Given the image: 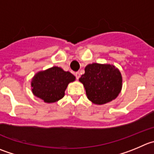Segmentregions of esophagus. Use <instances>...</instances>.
Returning a JSON list of instances; mask_svg holds the SVG:
<instances>
[{
	"instance_id": "esophagus-1",
	"label": "esophagus",
	"mask_w": 154,
	"mask_h": 154,
	"mask_svg": "<svg viewBox=\"0 0 154 154\" xmlns=\"http://www.w3.org/2000/svg\"><path fill=\"white\" fill-rule=\"evenodd\" d=\"M75 76L77 79H79L80 78V73L79 72H75Z\"/></svg>"
}]
</instances>
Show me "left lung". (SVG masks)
I'll use <instances>...</instances> for the list:
<instances>
[{"label":"left lung","instance_id":"1","mask_svg":"<svg viewBox=\"0 0 154 154\" xmlns=\"http://www.w3.org/2000/svg\"><path fill=\"white\" fill-rule=\"evenodd\" d=\"M79 81L84 85L88 98L95 104H104L114 100L122 88L119 70L109 64H89Z\"/></svg>","mask_w":154,"mask_h":154}]
</instances>
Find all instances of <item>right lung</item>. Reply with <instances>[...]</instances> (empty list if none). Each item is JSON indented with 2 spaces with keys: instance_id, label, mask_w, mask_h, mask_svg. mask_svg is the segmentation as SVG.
Instances as JSON below:
<instances>
[{
  "instance_id": "right-lung-1",
  "label": "right lung",
  "mask_w": 154,
  "mask_h": 154,
  "mask_svg": "<svg viewBox=\"0 0 154 154\" xmlns=\"http://www.w3.org/2000/svg\"><path fill=\"white\" fill-rule=\"evenodd\" d=\"M75 77L69 72H65L57 66L39 72L32 79V92L46 103H54L60 100L69 82Z\"/></svg>"
}]
</instances>
